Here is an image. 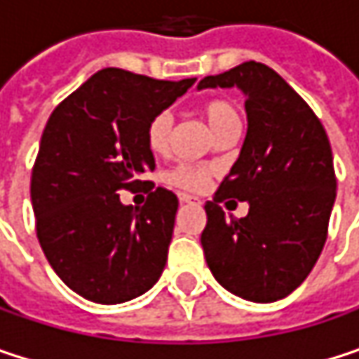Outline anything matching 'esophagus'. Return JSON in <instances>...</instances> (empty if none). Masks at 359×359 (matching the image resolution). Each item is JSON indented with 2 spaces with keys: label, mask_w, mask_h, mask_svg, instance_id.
<instances>
[{
  "label": "esophagus",
  "mask_w": 359,
  "mask_h": 359,
  "mask_svg": "<svg viewBox=\"0 0 359 359\" xmlns=\"http://www.w3.org/2000/svg\"><path fill=\"white\" fill-rule=\"evenodd\" d=\"M179 199H180V203H193V201H197L193 195H187V193H179Z\"/></svg>",
  "instance_id": "obj_1"
}]
</instances>
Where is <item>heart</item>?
I'll return each mask as SVG.
<instances>
[{
  "instance_id": "obj_1",
  "label": "heart",
  "mask_w": 359,
  "mask_h": 359,
  "mask_svg": "<svg viewBox=\"0 0 359 359\" xmlns=\"http://www.w3.org/2000/svg\"><path fill=\"white\" fill-rule=\"evenodd\" d=\"M201 111H203L214 135L218 130H222L224 126L239 124V111L235 108V104L229 100H210ZM170 128H172V118L168 111H158L156 116L149 118V122L145 126V143L154 154L166 151L168 139H170ZM208 177H210L208 168L182 164L168 175V182L179 189H184V191H201L208 182Z\"/></svg>"
}]
</instances>
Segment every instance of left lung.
Wrapping results in <instances>:
<instances>
[{
    "label": "left lung",
    "mask_w": 359,
    "mask_h": 359,
    "mask_svg": "<svg viewBox=\"0 0 359 359\" xmlns=\"http://www.w3.org/2000/svg\"><path fill=\"white\" fill-rule=\"evenodd\" d=\"M216 87L245 93L248 135L205 203L201 248L226 291L270 304L295 291L323 251L337 195L332 151L318 116L266 64L243 62L197 85ZM229 196L250 203L245 219L224 216Z\"/></svg>",
    "instance_id": "obj_1"
}]
</instances>
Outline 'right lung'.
Instances as JSON below:
<instances>
[{"instance_id": "1", "label": "right lung", "mask_w": 359, "mask_h": 359, "mask_svg": "<svg viewBox=\"0 0 359 359\" xmlns=\"http://www.w3.org/2000/svg\"><path fill=\"white\" fill-rule=\"evenodd\" d=\"M195 79L156 81L104 68L51 111L31 177L36 239L55 274L81 297L114 306L149 291L168 259L179 199L145 179L151 116ZM147 186L141 208L117 191Z\"/></svg>"}]
</instances>
